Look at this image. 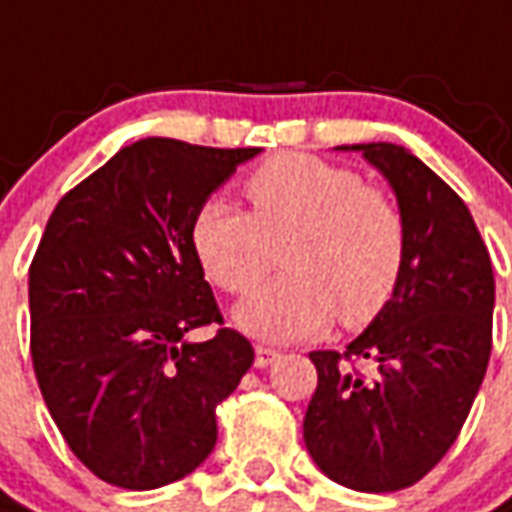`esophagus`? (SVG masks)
Returning a JSON list of instances; mask_svg holds the SVG:
<instances>
[{
	"label": "esophagus",
	"instance_id": "obj_1",
	"mask_svg": "<svg viewBox=\"0 0 512 512\" xmlns=\"http://www.w3.org/2000/svg\"><path fill=\"white\" fill-rule=\"evenodd\" d=\"M277 359H279V351H274V348H266V345H257L255 348V365L257 367L274 365Z\"/></svg>",
	"mask_w": 512,
	"mask_h": 512
}]
</instances>
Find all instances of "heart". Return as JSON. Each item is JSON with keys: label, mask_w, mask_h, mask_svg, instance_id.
<instances>
[{"label": "heart", "mask_w": 512, "mask_h": 512, "mask_svg": "<svg viewBox=\"0 0 512 512\" xmlns=\"http://www.w3.org/2000/svg\"><path fill=\"white\" fill-rule=\"evenodd\" d=\"M252 213L222 197L200 205L191 244L213 285L244 296L235 321L263 340H299L337 318L345 329L376 321L408 260L406 213L392 191L310 153H282L246 178Z\"/></svg>", "instance_id": "1"}]
</instances>
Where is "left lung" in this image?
<instances>
[{
    "label": "left lung",
    "instance_id": "1",
    "mask_svg": "<svg viewBox=\"0 0 512 512\" xmlns=\"http://www.w3.org/2000/svg\"><path fill=\"white\" fill-rule=\"evenodd\" d=\"M392 183L408 260L386 310L340 351H312L318 386L304 444L334 483L389 494L447 455L472 411L494 343V268L472 213L397 145H354Z\"/></svg>",
    "mask_w": 512,
    "mask_h": 512
}]
</instances>
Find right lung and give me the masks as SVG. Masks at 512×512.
<instances>
[{
  "label": "right lung",
  "instance_id": "add662e5",
  "mask_svg": "<svg viewBox=\"0 0 512 512\" xmlns=\"http://www.w3.org/2000/svg\"><path fill=\"white\" fill-rule=\"evenodd\" d=\"M260 147L139 139L73 186L29 266V351L49 414L104 483L150 491L216 444V406L255 362L191 244L194 213ZM213 328L205 344L188 332Z\"/></svg>",
  "mask_w": 512,
  "mask_h": 512
}]
</instances>
